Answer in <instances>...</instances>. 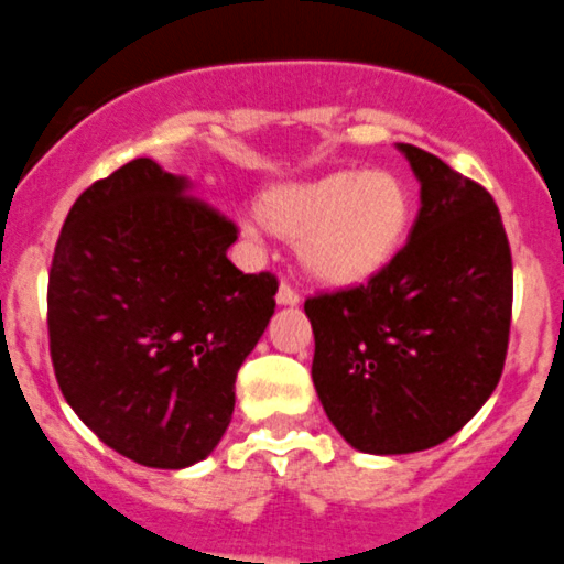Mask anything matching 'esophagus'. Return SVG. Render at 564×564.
<instances>
[{
    "mask_svg": "<svg viewBox=\"0 0 564 564\" xmlns=\"http://www.w3.org/2000/svg\"><path fill=\"white\" fill-rule=\"evenodd\" d=\"M275 301L281 303V306H297V301H301V294L294 292L292 286H289L286 281L281 283V286H278V294H275Z\"/></svg>",
    "mask_w": 564,
    "mask_h": 564,
    "instance_id": "34e87169",
    "label": "esophagus"
}]
</instances>
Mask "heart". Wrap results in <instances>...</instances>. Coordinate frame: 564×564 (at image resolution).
I'll return each instance as SVG.
<instances>
[{
    "label": "heart",
    "instance_id": "obj_1",
    "mask_svg": "<svg viewBox=\"0 0 564 564\" xmlns=\"http://www.w3.org/2000/svg\"><path fill=\"white\" fill-rule=\"evenodd\" d=\"M256 216L272 236L294 241L297 263L314 283L354 289L399 258L413 225V196L388 171H334L267 187Z\"/></svg>",
    "mask_w": 564,
    "mask_h": 564
}]
</instances>
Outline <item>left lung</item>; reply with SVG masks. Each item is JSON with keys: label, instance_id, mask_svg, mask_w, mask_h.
I'll return each mask as SVG.
<instances>
[{"label": "left lung", "instance_id": "left-lung-1", "mask_svg": "<svg viewBox=\"0 0 564 564\" xmlns=\"http://www.w3.org/2000/svg\"><path fill=\"white\" fill-rule=\"evenodd\" d=\"M421 207L370 283L306 301L312 379L328 421L370 455L421 453L458 433L500 382L511 247L495 199L435 154L399 143Z\"/></svg>", "mask_w": 564, "mask_h": 564}]
</instances>
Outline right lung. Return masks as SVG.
Returning <instances> with one entry per match:
<instances>
[{"instance_id": "1", "label": "right lung", "mask_w": 564, "mask_h": 564, "mask_svg": "<svg viewBox=\"0 0 564 564\" xmlns=\"http://www.w3.org/2000/svg\"><path fill=\"white\" fill-rule=\"evenodd\" d=\"M236 225L154 160L69 207L47 286L55 379L106 446L185 469L219 444L236 373L275 314L278 281L227 258Z\"/></svg>"}]
</instances>
